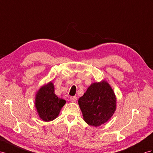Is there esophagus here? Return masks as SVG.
<instances>
[{"label":"esophagus","instance_id":"1","mask_svg":"<svg viewBox=\"0 0 153 153\" xmlns=\"http://www.w3.org/2000/svg\"><path fill=\"white\" fill-rule=\"evenodd\" d=\"M70 101H72V102H76L77 101V97L76 96H71L70 97Z\"/></svg>","mask_w":153,"mask_h":153}]
</instances>
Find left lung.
<instances>
[{"label":"left lung","instance_id":"1","mask_svg":"<svg viewBox=\"0 0 153 153\" xmlns=\"http://www.w3.org/2000/svg\"><path fill=\"white\" fill-rule=\"evenodd\" d=\"M83 120L91 126L104 124L114 114L116 97L106 81L94 83L78 100Z\"/></svg>","mask_w":153,"mask_h":153}]
</instances>
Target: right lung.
<instances>
[{"instance_id":"1","label":"right lung","mask_w":153,"mask_h":153,"mask_svg":"<svg viewBox=\"0 0 153 153\" xmlns=\"http://www.w3.org/2000/svg\"><path fill=\"white\" fill-rule=\"evenodd\" d=\"M66 101L59 97L54 93V86L50 82L39 90L36 96V107L40 118L45 121L56 119Z\"/></svg>"}]
</instances>
